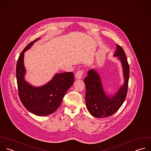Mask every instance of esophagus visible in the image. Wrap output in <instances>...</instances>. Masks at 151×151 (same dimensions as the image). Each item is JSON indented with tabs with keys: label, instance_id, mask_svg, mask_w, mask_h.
<instances>
[{
	"label": "esophagus",
	"instance_id": "obj_1",
	"mask_svg": "<svg viewBox=\"0 0 151 151\" xmlns=\"http://www.w3.org/2000/svg\"><path fill=\"white\" fill-rule=\"evenodd\" d=\"M84 73L83 70H79L76 74V78L77 79H81L83 77V74Z\"/></svg>",
	"mask_w": 151,
	"mask_h": 151
}]
</instances>
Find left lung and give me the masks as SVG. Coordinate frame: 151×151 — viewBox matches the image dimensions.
I'll list each match as a JSON object with an SVG mask.
<instances>
[{
  "mask_svg": "<svg viewBox=\"0 0 151 151\" xmlns=\"http://www.w3.org/2000/svg\"><path fill=\"white\" fill-rule=\"evenodd\" d=\"M114 56L119 57L124 77V84L114 95L109 97L105 93L100 76L94 69L89 70L84 80L86 87V106L89 112L97 118H105L113 115L121 106L127 97L129 77L127 58L123 49L118 45Z\"/></svg>",
  "mask_w": 151,
  "mask_h": 151,
  "instance_id": "obj_1",
  "label": "left lung"
}]
</instances>
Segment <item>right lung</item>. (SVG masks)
I'll use <instances>...</instances> for the list:
<instances>
[{
	"mask_svg": "<svg viewBox=\"0 0 151 151\" xmlns=\"http://www.w3.org/2000/svg\"><path fill=\"white\" fill-rule=\"evenodd\" d=\"M39 39L29 43L21 52L16 65V78L19 98L24 106L36 115L46 116L60 106L66 92L74 83V77L73 72L55 74L49 82L37 87L31 86L24 80V52Z\"/></svg>",
	"mask_w": 151,
	"mask_h": 151,
	"instance_id": "add662e5",
	"label": "right lung"
}]
</instances>
